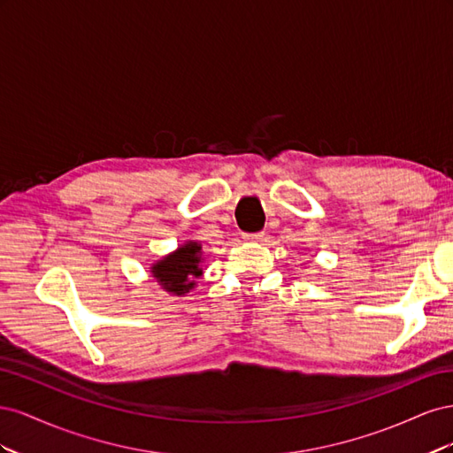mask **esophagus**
<instances>
[{
	"label": "esophagus",
	"instance_id": "1",
	"mask_svg": "<svg viewBox=\"0 0 453 453\" xmlns=\"http://www.w3.org/2000/svg\"><path fill=\"white\" fill-rule=\"evenodd\" d=\"M242 236L245 242H260L265 238V232H253V234H250L248 232V234H242Z\"/></svg>",
	"mask_w": 453,
	"mask_h": 453
}]
</instances>
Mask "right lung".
Instances as JSON below:
<instances>
[{
    "instance_id": "obj_1",
    "label": "right lung",
    "mask_w": 453,
    "mask_h": 453,
    "mask_svg": "<svg viewBox=\"0 0 453 453\" xmlns=\"http://www.w3.org/2000/svg\"><path fill=\"white\" fill-rule=\"evenodd\" d=\"M200 243L188 242L175 253L164 257L160 263L153 266V276L160 281L164 289L185 295L195 287V280L202 276L200 265Z\"/></svg>"
}]
</instances>
